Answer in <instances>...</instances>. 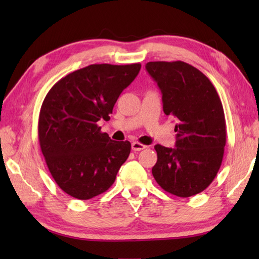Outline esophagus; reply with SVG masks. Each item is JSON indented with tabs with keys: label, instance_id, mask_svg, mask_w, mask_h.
Wrapping results in <instances>:
<instances>
[{
	"label": "esophagus",
	"instance_id": "esophagus-1",
	"mask_svg": "<svg viewBox=\"0 0 259 259\" xmlns=\"http://www.w3.org/2000/svg\"><path fill=\"white\" fill-rule=\"evenodd\" d=\"M131 148H133L134 151H140V150L146 149L147 146L140 144V142H138V141H135V142H133V145H131Z\"/></svg>",
	"mask_w": 259,
	"mask_h": 259
}]
</instances>
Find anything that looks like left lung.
<instances>
[{
	"mask_svg": "<svg viewBox=\"0 0 259 259\" xmlns=\"http://www.w3.org/2000/svg\"><path fill=\"white\" fill-rule=\"evenodd\" d=\"M146 69L161 90L163 112L178 121L176 148L155 146L153 177L169 194H199L212 183L224 157L226 120L221 98L210 80L186 62H148Z\"/></svg>",
	"mask_w": 259,
	"mask_h": 259,
	"instance_id": "8db88e82",
	"label": "left lung"
}]
</instances>
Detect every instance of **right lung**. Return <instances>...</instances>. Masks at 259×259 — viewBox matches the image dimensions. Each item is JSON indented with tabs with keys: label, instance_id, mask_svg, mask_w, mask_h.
<instances>
[{
	"label": "right lung",
	"instance_id": "right-lung-1",
	"mask_svg": "<svg viewBox=\"0 0 259 259\" xmlns=\"http://www.w3.org/2000/svg\"><path fill=\"white\" fill-rule=\"evenodd\" d=\"M140 68V63L91 64L65 75L48 92L38 115V141L51 176L65 194L88 200L114 183L131 144L110 139L98 121L110 119Z\"/></svg>",
	"mask_w": 259,
	"mask_h": 259
}]
</instances>
